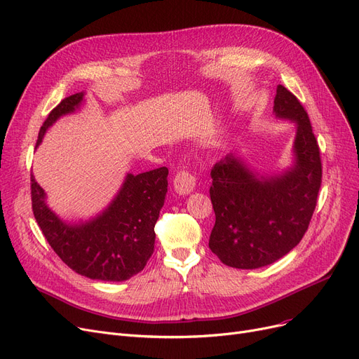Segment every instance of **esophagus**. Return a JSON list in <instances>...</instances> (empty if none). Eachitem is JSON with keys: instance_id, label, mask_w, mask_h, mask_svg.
<instances>
[{"instance_id": "obj_1", "label": "esophagus", "mask_w": 359, "mask_h": 359, "mask_svg": "<svg viewBox=\"0 0 359 359\" xmlns=\"http://www.w3.org/2000/svg\"><path fill=\"white\" fill-rule=\"evenodd\" d=\"M195 184H196V177L187 170L177 171V175L175 176V179H172V187H175V191L179 195L191 194L195 189Z\"/></svg>"}]
</instances>
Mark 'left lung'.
<instances>
[{
    "instance_id": "8db88e82",
    "label": "left lung",
    "mask_w": 359,
    "mask_h": 359,
    "mask_svg": "<svg viewBox=\"0 0 359 359\" xmlns=\"http://www.w3.org/2000/svg\"><path fill=\"white\" fill-rule=\"evenodd\" d=\"M273 112L297 126L293 167L263 177L229 154L211 168L216 223L208 247L231 268L257 269L290 253L306 233L316 207L323 164L308 112L284 86L276 88Z\"/></svg>"
}]
</instances>
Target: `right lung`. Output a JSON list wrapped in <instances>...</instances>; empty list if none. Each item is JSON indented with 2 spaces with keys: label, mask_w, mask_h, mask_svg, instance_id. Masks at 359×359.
<instances>
[{
  "label": "right lung",
  "mask_w": 359,
  "mask_h": 359,
  "mask_svg": "<svg viewBox=\"0 0 359 359\" xmlns=\"http://www.w3.org/2000/svg\"><path fill=\"white\" fill-rule=\"evenodd\" d=\"M83 97L84 93L66 97L48 114L36 146L53 123L79 108ZM167 176V167L127 175L123 188L102 215L69 224L47 207L46 194L31 175L32 211L51 248L74 272L90 280L126 281L142 272L154 253V228L164 205Z\"/></svg>",
  "instance_id": "obj_1"
}]
</instances>
